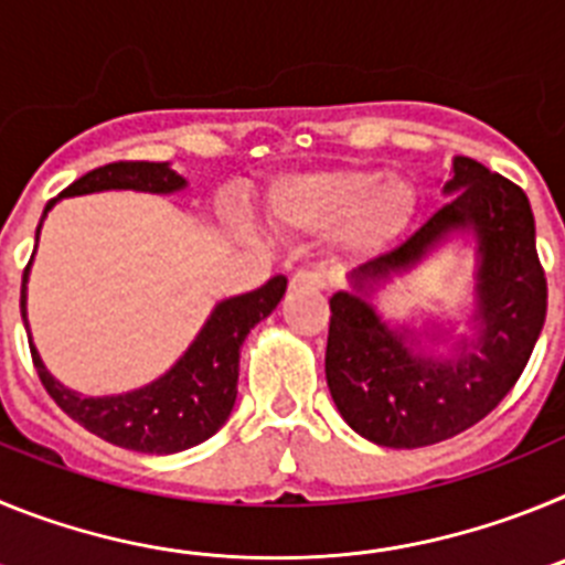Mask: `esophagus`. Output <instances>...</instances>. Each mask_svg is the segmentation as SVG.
Wrapping results in <instances>:
<instances>
[{"mask_svg": "<svg viewBox=\"0 0 565 565\" xmlns=\"http://www.w3.org/2000/svg\"><path fill=\"white\" fill-rule=\"evenodd\" d=\"M291 288H317V291H322V288H328V279L319 271H297L291 277Z\"/></svg>", "mask_w": 565, "mask_h": 565, "instance_id": "esophagus-1", "label": "esophagus"}]
</instances>
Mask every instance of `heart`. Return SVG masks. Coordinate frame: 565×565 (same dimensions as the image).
Listing matches in <instances>:
<instances>
[{"instance_id":"heart-1","label":"heart","mask_w":565,"mask_h":565,"mask_svg":"<svg viewBox=\"0 0 565 565\" xmlns=\"http://www.w3.org/2000/svg\"><path fill=\"white\" fill-rule=\"evenodd\" d=\"M418 194L402 174L364 167L299 169L274 178L266 209L286 232H333V246L353 263L382 257L407 232Z\"/></svg>"}]
</instances>
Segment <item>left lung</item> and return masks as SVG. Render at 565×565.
<instances>
[{"label": "left lung", "mask_w": 565, "mask_h": 565, "mask_svg": "<svg viewBox=\"0 0 565 565\" xmlns=\"http://www.w3.org/2000/svg\"><path fill=\"white\" fill-rule=\"evenodd\" d=\"M444 203L413 237L351 271L331 297L326 376L333 404L359 436L413 450L469 430L503 402L546 322V274L535 217L521 186L458 154ZM456 231L477 237V337L452 358H424L409 329H391L370 306L393 273L409 270Z\"/></svg>", "instance_id": "8db88e82"}]
</instances>
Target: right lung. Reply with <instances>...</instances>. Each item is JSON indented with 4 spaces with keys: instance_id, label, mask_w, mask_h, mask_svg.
Returning a JSON list of instances; mask_svg holds the SVG:
<instances>
[{
    "instance_id": "obj_1",
    "label": "right lung",
    "mask_w": 565,
    "mask_h": 565,
    "mask_svg": "<svg viewBox=\"0 0 565 565\" xmlns=\"http://www.w3.org/2000/svg\"><path fill=\"white\" fill-rule=\"evenodd\" d=\"M186 186L181 174L172 172L169 163L149 161H115L107 167H98L93 172L82 174L76 183H70L58 198L44 206L42 221L47 212L56 206L62 198L89 192H107V189H135V192L172 194ZM42 221L36 228L42 232ZM36 252V248H33ZM33 263V257H30ZM22 274V322L28 328V271ZM288 279L282 274L271 277L266 286L257 291L239 294V297L223 299L206 319V326L194 337L178 362L154 379L141 391L121 393V396H82L70 391L62 382L50 376L42 356L33 348L28 328L30 356L36 364V373L42 379L44 391L50 398L67 413L73 422H78L84 430L104 441L124 447V450L154 452V456H169L206 441L221 430L226 418L232 416L234 398H237V373H239V348L246 342L248 331L259 319L277 308V302L286 294Z\"/></svg>"
}]
</instances>
